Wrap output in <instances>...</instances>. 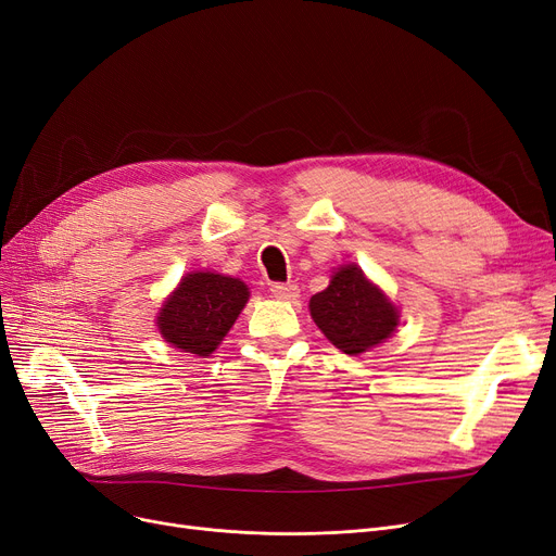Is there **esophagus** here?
<instances>
[{"mask_svg":"<svg viewBox=\"0 0 556 556\" xmlns=\"http://www.w3.org/2000/svg\"><path fill=\"white\" fill-rule=\"evenodd\" d=\"M270 293L277 300H295L300 295V289H298V283H293V281H289V283L277 281V283L270 286Z\"/></svg>","mask_w":556,"mask_h":556,"instance_id":"34e87169","label":"esophagus"}]
</instances>
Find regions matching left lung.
Instances as JSON below:
<instances>
[{
    "label": "left lung",
    "mask_w": 556,
    "mask_h": 556,
    "mask_svg": "<svg viewBox=\"0 0 556 556\" xmlns=\"http://www.w3.org/2000/svg\"><path fill=\"white\" fill-rule=\"evenodd\" d=\"M312 318L341 353L359 355L392 337L396 306L368 281L357 265H345L325 291L309 300Z\"/></svg>",
    "instance_id": "1"
}]
</instances>
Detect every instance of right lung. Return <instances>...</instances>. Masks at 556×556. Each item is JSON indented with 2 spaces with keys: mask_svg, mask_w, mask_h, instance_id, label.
<instances>
[{
  "mask_svg": "<svg viewBox=\"0 0 556 556\" xmlns=\"http://www.w3.org/2000/svg\"><path fill=\"white\" fill-rule=\"evenodd\" d=\"M250 291L240 279L192 273L180 281L157 316L162 337L182 353L208 357L231 330Z\"/></svg>",
  "mask_w": 556,
  "mask_h": 556,
  "instance_id": "obj_1",
  "label": "right lung"
}]
</instances>
